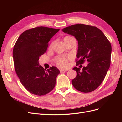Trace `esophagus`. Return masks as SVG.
Returning <instances> with one entry per match:
<instances>
[{
	"mask_svg": "<svg viewBox=\"0 0 122 122\" xmlns=\"http://www.w3.org/2000/svg\"><path fill=\"white\" fill-rule=\"evenodd\" d=\"M68 71V70H63V69H60V72L61 73L62 72H67Z\"/></svg>",
	"mask_w": 122,
	"mask_h": 122,
	"instance_id": "obj_1",
	"label": "esophagus"
}]
</instances>
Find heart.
Returning <instances> with one entry per match:
<instances>
[{
	"label": "heart",
	"mask_w": 122,
	"mask_h": 122,
	"mask_svg": "<svg viewBox=\"0 0 122 122\" xmlns=\"http://www.w3.org/2000/svg\"><path fill=\"white\" fill-rule=\"evenodd\" d=\"M69 58V56H59L57 57L56 59V64L61 68L67 67L68 66V59Z\"/></svg>",
	"instance_id": "heart-1"
}]
</instances>
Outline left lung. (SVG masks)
I'll use <instances>...</instances> for the list:
<instances>
[{
  "label": "left lung",
  "mask_w": 122,
  "mask_h": 122,
  "mask_svg": "<svg viewBox=\"0 0 122 122\" xmlns=\"http://www.w3.org/2000/svg\"><path fill=\"white\" fill-rule=\"evenodd\" d=\"M64 33L74 36L78 42L76 63L82 64L87 60L88 64L81 69L74 67L76 77L73 79V86L78 91L87 93L97 89L104 80L110 65L112 48L100 30L91 25L78 24L62 29Z\"/></svg>",
  "instance_id": "left-lung-1"
}]
</instances>
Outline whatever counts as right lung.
<instances>
[{
    "instance_id": "add662e5",
    "label": "right lung",
    "mask_w": 122,
    "mask_h": 122,
    "mask_svg": "<svg viewBox=\"0 0 122 122\" xmlns=\"http://www.w3.org/2000/svg\"><path fill=\"white\" fill-rule=\"evenodd\" d=\"M59 30L45 27L29 29L23 32L15 44L13 57L15 71L22 85L32 94L44 95L55 86L59 70L55 67L44 69L38 60Z\"/></svg>"
}]
</instances>
